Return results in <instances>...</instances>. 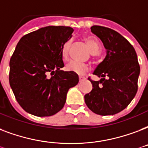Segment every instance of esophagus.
Segmentation results:
<instances>
[{
    "mask_svg": "<svg viewBox=\"0 0 148 148\" xmlns=\"http://www.w3.org/2000/svg\"><path fill=\"white\" fill-rule=\"evenodd\" d=\"M84 77H82V76H79V81L81 82V81H82V80H84Z\"/></svg>",
    "mask_w": 148,
    "mask_h": 148,
    "instance_id": "34e87169",
    "label": "esophagus"
}]
</instances>
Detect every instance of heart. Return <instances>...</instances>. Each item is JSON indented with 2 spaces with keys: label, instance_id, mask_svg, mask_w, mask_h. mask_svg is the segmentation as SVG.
<instances>
[{
  "label": "heart",
  "instance_id": "obj_1",
  "mask_svg": "<svg viewBox=\"0 0 148 148\" xmlns=\"http://www.w3.org/2000/svg\"><path fill=\"white\" fill-rule=\"evenodd\" d=\"M84 42H86L89 50L92 54H98L100 51V47L98 42L92 37H85ZM71 46V40H67L63 45L61 48V56L64 60H67L69 56L70 47ZM66 69L69 71H72L77 74H84L88 69V66L86 64L79 63L76 61H71L66 64Z\"/></svg>",
  "mask_w": 148,
  "mask_h": 148
}]
</instances>
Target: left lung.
<instances>
[{"label": "left lung", "mask_w": 148, "mask_h": 148, "mask_svg": "<svg viewBox=\"0 0 148 148\" xmlns=\"http://www.w3.org/2000/svg\"><path fill=\"white\" fill-rule=\"evenodd\" d=\"M91 31L101 39L106 56L93 73L101 79L90 80L93 88L84 95V101L98 115L116 114L127 108L137 94L140 74L137 53L131 44L112 29L93 25Z\"/></svg>", "instance_id": "left-lung-1"}]
</instances>
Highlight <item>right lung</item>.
<instances>
[{"label": "right lung", "instance_id": "1", "mask_svg": "<svg viewBox=\"0 0 148 148\" xmlns=\"http://www.w3.org/2000/svg\"><path fill=\"white\" fill-rule=\"evenodd\" d=\"M68 26H47L19 40L10 60L9 83L25 111L50 116L60 111L66 94L79 82L78 75L64 71L61 48L72 37Z\"/></svg>", "mask_w": 148, "mask_h": 148}]
</instances>
